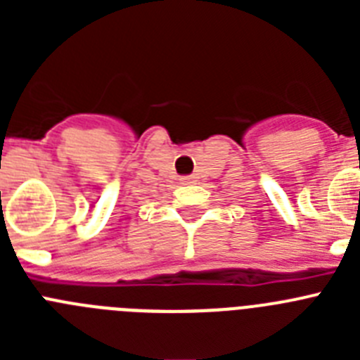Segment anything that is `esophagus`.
I'll return each instance as SVG.
<instances>
[{
  "label": "esophagus",
  "instance_id": "34e87169",
  "mask_svg": "<svg viewBox=\"0 0 360 360\" xmlns=\"http://www.w3.org/2000/svg\"><path fill=\"white\" fill-rule=\"evenodd\" d=\"M180 182H182V184H195V176H182V178H180Z\"/></svg>",
  "mask_w": 360,
  "mask_h": 360
}]
</instances>
